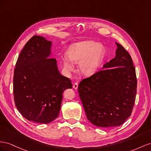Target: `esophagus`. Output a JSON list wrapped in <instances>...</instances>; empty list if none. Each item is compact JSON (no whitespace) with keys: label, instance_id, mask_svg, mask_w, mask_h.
<instances>
[{"label":"esophagus","instance_id":"obj_1","mask_svg":"<svg viewBox=\"0 0 151 151\" xmlns=\"http://www.w3.org/2000/svg\"><path fill=\"white\" fill-rule=\"evenodd\" d=\"M78 83H75L74 84H73V88H75V89H78Z\"/></svg>","mask_w":151,"mask_h":151}]
</instances>
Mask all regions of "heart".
I'll list each match as a JSON object with an SVG mask.
<instances>
[{"label": "heart", "instance_id": "b5f03b06", "mask_svg": "<svg viewBox=\"0 0 151 151\" xmlns=\"http://www.w3.org/2000/svg\"><path fill=\"white\" fill-rule=\"evenodd\" d=\"M105 48L94 41L75 43L69 47L68 57L63 59L64 68L68 71L75 70L74 64L79 63V70L83 75L90 76L96 73L101 66L105 55Z\"/></svg>", "mask_w": 151, "mask_h": 151}]
</instances>
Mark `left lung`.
Masks as SVG:
<instances>
[{
    "instance_id": "1",
    "label": "left lung",
    "mask_w": 151,
    "mask_h": 151,
    "mask_svg": "<svg viewBox=\"0 0 151 151\" xmlns=\"http://www.w3.org/2000/svg\"><path fill=\"white\" fill-rule=\"evenodd\" d=\"M116 56L78 85L89 122L102 128L119 127L130 117L135 102L137 77L130 55L118 43Z\"/></svg>"
}]
</instances>
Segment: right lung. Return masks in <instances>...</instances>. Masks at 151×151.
I'll return each instance as SVG.
<instances>
[{
	"mask_svg": "<svg viewBox=\"0 0 151 151\" xmlns=\"http://www.w3.org/2000/svg\"><path fill=\"white\" fill-rule=\"evenodd\" d=\"M51 41L33 36L17 60L13 93L17 109L29 121L47 124L59 116L64 90L71 80L60 74L55 59L50 58Z\"/></svg>",
	"mask_w": 151,
	"mask_h": 151,
	"instance_id": "1",
	"label": "right lung"
}]
</instances>
